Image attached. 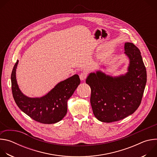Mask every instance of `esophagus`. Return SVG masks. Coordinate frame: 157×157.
Returning <instances> with one entry per match:
<instances>
[{"mask_svg": "<svg viewBox=\"0 0 157 157\" xmlns=\"http://www.w3.org/2000/svg\"><path fill=\"white\" fill-rule=\"evenodd\" d=\"M87 76V73H85V72L81 73V75H79V78H80V79H81V81L85 80V79H86Z\"/></svg>", "mask_w": 157, "mask_h": 157, "instance_id": "1", "label": "esophagus"}]
</instances>
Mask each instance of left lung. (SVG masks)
Masks as SVG:
<instances>
[{
  "label": "left lung",
  "mask_w": 157,
  "mask_h": 157,
  "mask_svg": "<svg viewBox=\"0 0 157 157\" xmlns=\"http://www.w3.org/2000/svg\"><path fill=\"white\" fill-rule=\"evenodd\" d=\"M130 59L128 72L113 78L98 71L86 79L90 86L93 114L100 121L110 123L132 114L139 107L147 82V71L139 49L132 43H125Z\"/></svg>",
  "instance_id": "8db88e82"
}]
</instances>
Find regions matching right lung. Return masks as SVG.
Returning <instances> with one entry per match:
<instances>
[{"label": "right lung", "instance_id": "obj_1", "mask_svg": "<svg viewBox=\"0 0 157 157\" xmlns=\"http://www.w3.org/2000/svg\"><path fill=\"white\" fill-rule=\"evenodd\" d=\"M18 61L11 74L12 92L17 106L34 121L42 124H55L67 113V101L80 84L79 76L75 75L58 83L47 95L40 98H30L24 95L18 88L15 71Z\"/></svg>", "mask_w": 157, "mask_h": 157}]
</instances>
